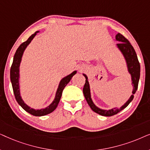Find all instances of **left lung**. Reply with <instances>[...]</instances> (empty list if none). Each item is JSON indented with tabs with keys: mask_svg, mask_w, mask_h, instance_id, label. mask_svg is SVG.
<instances>
[{
	"mask_svg": "<svg viewBox=\"0 0 150 150\" xmlns=\"http://www.w3.org/2000/svg\"><path fill=\"white\" fill-rule=\"evenodd\" d=\"M115 40L120 43L117 44V46L119 50L121 51L122 54L124 55L125 60H126L127 67H128V72L131 75V79H132V85L133 86L132 95H131L130 98L128 100L124 105L121 106L120 108H114L110 110H104L98 108L95 105L93 100L91 99V91H90V86L88 78L87 75L83 74V76L85 77V84L83 87V94L85 96L86 100H87L88 104L94 112L102 116L109 117L112 116L118 113L121 110H124L126 106H128L129 104L134 98V94L136 93L137 88H138L139 81L140 79V63L139 62L138 58H137L136 52H135L134 48H133L129 41L123 36L122 34L117 33L115 36Z\"/></svg>",
	"mask_w": 150,
	"mask_h": 150,
	"instance_id": "1",
	"label": "left lung"
}]
</instances>
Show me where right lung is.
<instances>
[{
  "instance_id": "1",
  "label": "right lung",
  "mask_w": 150,
  "mask_h": 150,
  "mask_svg": "<svg viewBox=\"0 0 150 150\" xmlns=\"http://www.w3.org/2000/svg\"><path fill=\"white\" fill-rule=\"evenodd\" d=\"M39 33V31H36L34 34H33L31 36L29 37L26 42L22 43L20 44V46L18 47V48L16 50V52L14 54L13 63H12L11 69H10V79H11V82L12 84V87H13V93L15 96L16 101L18 103L22 106V108L24 110H25L26 112L28 113L33 115L34 116H44L46 115H48L50 112L56 109V108L58 106V104L60 99L62 96V92L64 89L65 86L69 83L70 81L71 78L73 77L74 75L76 74V71H74L72 73L70 74L67 75V76L61 79V81L59 83L58 89L57 90L56 95H55V98L54 100H53L52 103H51L48 106H47L45 108H41V109H34V108H30L28 106L27 104L24 103L23 100L22 99L21 96H20V85H19V78H20V65L22 61V57L23 55L24 51L28 44H30V42L33 40V39L35 38L37 33Z\"/></svg>"
}]
</instances>
